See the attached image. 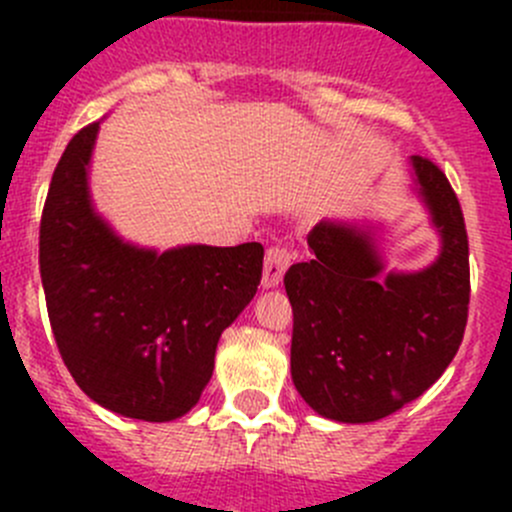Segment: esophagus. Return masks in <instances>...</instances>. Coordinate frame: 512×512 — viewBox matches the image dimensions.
Listing matches in <instances>:
<instances>
[{
  "instance_id": "esophagus-1",
  "label": "esophagus",
  "mask_w": 512,
  "mask_h": 512,
  "mask_svg": "<svg viewBox=\"0 0 512 512\" xmlns=\"http://www.w3.org/2000/svg\"><path fill=\"white\" fill-rule=\"evenodd\" d=\"M289 262H292V252L287 250V247H270L265 255V270H262V287L265 289H272L277 287L282 282V277H285Z\"/></svg>"
}]
</instances>
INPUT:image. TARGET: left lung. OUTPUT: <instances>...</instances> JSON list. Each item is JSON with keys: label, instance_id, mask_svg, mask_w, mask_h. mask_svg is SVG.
Here are the masks:
<instances>
[{"label": "left lung", "instance_id": "left-lung-1", "mask_svg": "<svg viewBox=\"0 0 512 512\" xmlns=\"http://www.w3.org/2000/svg\"><path fill=\"white\" fill-rule=\"evenodd\" d=\"M409 170L441 240L431 265L386 270L379 225L322 220L307 237L314 260L285 275L294 389L332 421H379L418 399L466 332L471 270L461 205L436 163L411 156Z\"/></svg>", "mask_w": 512, "mask_h": 512}]
</instances>
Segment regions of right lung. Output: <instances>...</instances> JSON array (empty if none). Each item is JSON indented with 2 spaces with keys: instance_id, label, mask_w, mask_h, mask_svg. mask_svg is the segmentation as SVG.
<instances>
[{
  "instance_id": "1",
  "label": "right lung",
  "mask_w": 512,
  "mask_h": 512,
  "mask_svg": "<svg viewBox=\"0 0 512 512\" xmlns=\"http://www.w3.org/2000/svg\"><path fill=\"white\" fill-rule=\"evenodd\" d=\"M101 121L81 128L51 175L39 270L66 369L98 406L138 421H175L200 401L220 334L252 302L260 242L158 252L123 240L91 198Z\"/></svg>"
}]
</instances>
